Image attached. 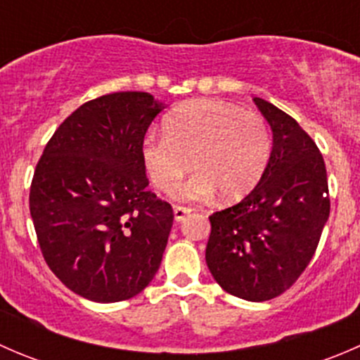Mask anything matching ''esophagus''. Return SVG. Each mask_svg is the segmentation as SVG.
<instances>
[{
  "mask_svg": "<svg viewBox=\"0 0 360 360\" xmlns=\"http://www.w3.org/2000/svg\"><path fill=\"white\" fill-rule=\"evenodd\" d=\"M190 212H191L190 207H181V205L174 207V217H176V221H183Z\"/></svg>",
  "mask_w": 360,
  "mask_h": 360,
  "instance_id": "34e87169",
  "label": "esophagus"
}]
</instances>
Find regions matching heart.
<instances>
[{
  "label": "heart",
  "mask_w": 360,
  "mask_h": 360,
  "mask_svg": "<svg viewBox=\"0 0 360 360\" xmlns=\"http://www.w3.org/2000/svg\"><path fill=\"white\" fill-rule=\"evenodd\" d=\"M271 158L268 123L226 101L184 103L165 118V132L148 134L143 160L158 190L172 193L184 174L197 169L181 190L188 200H240L263 179Z\"/></svg>",
  "instance_id": "1"
}]
</instances>
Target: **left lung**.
<instances>
[{
  "label": "left lung",
  "mask_w": 360,
  "mask_h": 360,
  "mask_svg": "<svg viewBox=\"0 0 360 360\" xmlns=\"http://www.w3.org/2000/svg\"><path fill=\"white\" fill-rule=\"evenodd\" d=\"M271 129L263 179L237 205L214 212L205 261L214 281L248 301H266L297 281L329 217L324 158L296 120L254 97Z\"/></svg>",
  "instance_id": "obj_1"
}]
</instances>
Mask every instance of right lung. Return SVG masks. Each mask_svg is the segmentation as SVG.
Wrapping results in <instances>:
<instances>
[{"label":"right lung","instance_id":"add662e5","mask_svg":"<svg viewBox=\"0 0 360 360\" xmlns=\"http://www.w3.org/2000/svg\"><path fill=\"white\" fill-rule=\"evenodd\" d=\"M165 104L116 92L68 116L36 165L29 210L50 270L97 303L153 281L172 228L170 203L146 190L143 141Z\"/></svg>","mask_w":360,"mask_h":360}]
</instances>
